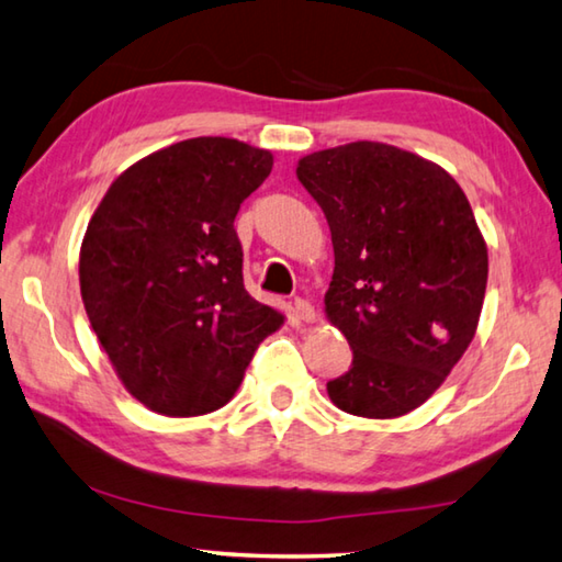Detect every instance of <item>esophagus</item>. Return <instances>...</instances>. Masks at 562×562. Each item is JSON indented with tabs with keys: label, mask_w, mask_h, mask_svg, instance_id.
I'll return each mask as SVG.
<instances>
[{
	"label": "esophagus",
	"mask_w": 562,
	"mask_h": 562,
	"mask_svg": "<svg viewBox=\"0 0 562 562\" xmlns=\"http://www.w3.org/2000/svg\"><path fill=\"white\" fill-rule=\"evenodd\" d=\"M292 312H294V317L302 319V322H315L317 319V312H315V307H312L307 300H300V297L294 300Z\"/></svg>",
	"instance_id": "obj_1"
}]
</instances>
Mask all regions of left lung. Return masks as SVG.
<instances>
[{"label":"left lung","instance_id":"obj_1","mask_svg":"<svg viewBox=\"0 0 562 562\" xmlns=\"http://www.w3.org/2000/svg\"><path fill=\"white\" fill-rule=\"evenodd\" d=\"M297 178L329 223L325 312L355 355L327 382L331 404L367 418L414 412L479 327L488 250L469 198L441 166L376 140L304 156Z\"/></svg>","mask_w":562,"mask_h":562}]
</instances>
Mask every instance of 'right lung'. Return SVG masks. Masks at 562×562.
Segmentation results:
<instances>
[{"label":"right lung","mask_w":562,"mask_h":562,"mask_svg":"<svg viewBox=\"0 0 562 562\" xmlns=\"http://www.w3.org/2000/svg\"><path fill=\"white\" fill-rule=\"evenodd\" d=\"M272 170L270 150L188 138L123 170L91 215L81 300L131 396L164 416L225 406L278 310L243 284L240 203Z\"/></svg>","instance_id":"right-lung-1"}]
</instances>
